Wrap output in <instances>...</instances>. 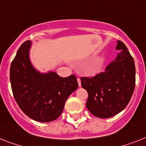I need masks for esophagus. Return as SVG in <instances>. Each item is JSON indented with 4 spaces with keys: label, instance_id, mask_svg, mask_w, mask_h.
<instances>
[{
    "label": "esophagus",
    "instance_id": "34e87169",
    "mask_svg": "<svg viewBox=\"0 0 146 146\" xmlns=\"http://www.w3.org/2000/svg\"><path fill=\"white\" fill-rule=\"evenodd\" d=\"M77 80H78V86H79V87H80V86H81V81H80V78H78Z\"/></svg>",
    "mask_w": 146,
    "mask_h": 146
}]
</instances>
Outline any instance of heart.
<instances>
[{
    "instance_id": "b5f03b06",
    "label": "heart",
    "mask_w": 146,
    "mask_h": 146,
    "mask_svg": "<svg viewBox=\"0 0 146 146\" xmlns=\"http://www.w3.org/2000/svg\"><path fill=\"white\" fill-rule=\"evenodd\" d=\"M102 69V67L101 66H97L96 68H94L92 70H91V72L92 73H97V72H99Z\"/></svg>"
}]
</instances>
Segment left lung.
<instances>
[{"instance_id":"1","label":"left lung","mask_w":146,"mask_h":146,"mask_svg":"<svg viewBox=\"0 0 146 146\" xmlns=\"http://www.w3.org/2000/svg\"><path fill=\"white\" fill-rule=\"evenodd\" d=\"M117 54L104 72L93 78H81V86L88 92L86 108L96 117L107 119L122 111L133 95L136 81L134 60L127 47L117 41Z\"/></svg>"}]
</instances>
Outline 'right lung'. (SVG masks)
I'll list each match as a JSON object with an SVG mask.
<instances>
[{
  "label": "right lung",
  "mask_w": 146,
  "mask_h": 146,
  "mask_svg": "<svg viewBox=\"0 0 146 146\" xmlns=\"http://www.w3.org/2000/svg\"><path fill=\"white\" fill-rule=\"evenodd\" d=\"M31 41L23 43L11 63L10 83L18 105L35 121H52L61 115L65 103L78 87L74 74L61 78L56 72L41 73L30 60Z\"/></svg>",
  "instance_id": "add662e5"
}]
</instances>
